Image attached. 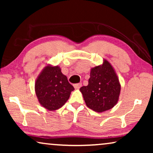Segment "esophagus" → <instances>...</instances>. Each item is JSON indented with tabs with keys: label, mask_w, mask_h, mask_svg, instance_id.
I'll use <instances>...</instances> for the list:
<instances>
[{
	"label": "esophagus",
	"mask_w": 153,
	"mask_h": 153,
	"mask_svg": "<svg viewBox=\"0 0 153 153\" xmlns=\"http://www.w3.org/2000/svg\"><path fill=\"white\" fill-rule=\"evenodd\" d=\"M81 83H76V84H74V88L75 89H79V88H80L81 87Z\"/></svg>",
	"instance_id": "34e87169"
}]
</instances>
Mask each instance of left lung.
<instances>
[{
    "label": "left lung",
    "mask_w": 153,
    "mask_h": 153,
    "mask_svg": "<svg viewBox=\"0 0 153 153\" xmlns=\"http://www.w3.org/2000/svg\"><path fill=\"white\" fill-rule=\"evenodd\" d=\"M87 106L96 112H103L116 105L120 85L114 68L104 60L101 66L91 69L88 85L80 88Z\"/></svg>",
    "instance_id": "1"
}]
</instances>
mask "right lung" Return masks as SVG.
Masks as SVG:
<instances>
[{"mask_svg": "<svg viewBox=\"0 0 153 153\" xmlns=\"http://www.w3.org/2000/svg\"><path fill=\"white\" fill-rule=\"evenodd\" d=\"M35 88L39 103L49 111L63 106L74 90L58 66L45 67L37 79Z\"/></svg>", "mask_w": 153, "mask_h": 153, "instance_id": "add662e5", "label": "right lung"}]
</instances>
